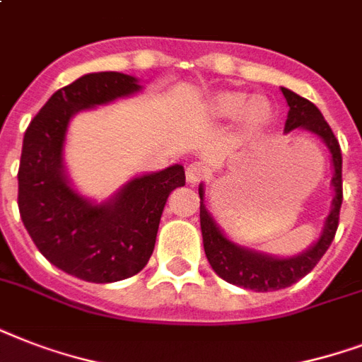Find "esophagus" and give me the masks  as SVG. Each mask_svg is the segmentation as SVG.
I'll list each match as a JSON object with an SVG mask.
<instances>
[{
    "instance_id": "esophagus-1",
    "label": "esophagus",
    "mask_w": 362,
    "mask_h": 362,
    "mask_svg": "<svg viewBox=\"0 0 362 362\" xmlns=\"http://www.w3.org/2000/svg\"><path fill=\"white\" fill-rule=\"evenodd\" d=\"M209 175V169H206V165L201 163V161H193L186 170V178L189 184H199L201 180H204Z\"/></svg>"
}]
</instances>
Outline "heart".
Instances as JSON below:
<instances>
[{
    "mask_svg": "<svg viewBox=\"0 0 362 362\" xmlns=\"http://www.w3.org/2000/svg\"><path fill=\"white\" fill-rule=\"evenodd\" d=\"M209 112L214 118H235L240 116L247 129H261L272 118L270 103L263 98L247 99L244 93L221 92L210 99Z\"/></svg>",
    "mask_w": 362,
    "mask_h": 362,
    "instance_id": "heart-1",
    "label": "heart"
}]
</instances>
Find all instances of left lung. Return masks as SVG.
Instances as JSON below:
<instances>
[{"label": "left lung", "mask_w": 362, "mask_h": 362, "mask_svg": "<svg viewBox=\"0 0 362 362\" xmlns=\"http://www.w3.org/2000/svg\"><path fill=\"white\" fill-rule=\"evenodd\" d=\"M281 93L289 107L286 133L297 129V127L310 131L320 136L331 152L332 169H334L331 184L334 187V199H332V209L327 216L325 227H323V233L317 242H314L308 250H304L303 253L293 255V257H276V255L238 246L223 235L214 218L210 216L204 206V187L203 184L199 186L201 233H203L204 253H206L210 267L214 269L216 274L233 286H240L244 289H253L259 293L289 287L314 269L317 261L325 255L331 242L334 240L338 218H340V206H342V152H340L338 139L314 103H310L308 99L300 98L287 88H281Z\"/></svg>", "instance_id": "obj_1"}]
</instances>
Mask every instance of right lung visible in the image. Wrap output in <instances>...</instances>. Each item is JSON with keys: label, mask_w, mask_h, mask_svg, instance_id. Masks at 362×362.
<instances>
[{"label": "right lung", "mask_w": 362, "mask_h": 362, "mask_svg": "<svg viewBox=\"0 0 362 362\" xmlns=\"http://www.w3.org/2000/svg\"><path fill=\"white\" fill-rule=\"evenodd\" d=\"M135 76L103 71L76 78L48 99L24 135L18 210L45 257L71 276L110 284L146 267L170 192L186 184L182 165L136 176L98 204L73 189L64 165L71 118L139 92Z\"/></svg>", "instance_id": "right-lung-1"}]
</instances>
